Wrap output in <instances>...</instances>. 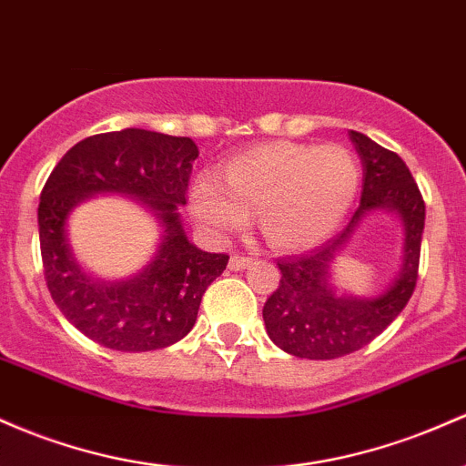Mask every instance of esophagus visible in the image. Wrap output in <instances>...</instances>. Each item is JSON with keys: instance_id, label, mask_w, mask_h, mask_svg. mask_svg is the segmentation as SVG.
<instances>
[{"instance_id": "34e87169", "label": "esophagus", "mask_w": 466, "mask_h": 466, "mask_svg": "<svg viewBox=\"0 0 466 466\" xmlns=\"http://www.w3.org/2000/svg\"><path fill=\"white\" fill-rule=\"evenodd\" d=\"M252 260V257H245V254H232V258H229V269H232V272H238V269L248 268Z\"/></svg>"}]
</instances>
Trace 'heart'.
Returning <instances> with one entry per match:
<instances>
[{
    "instance_id": "obj_1",
    "label": "heart",
    "mask_w": 466,
    "mask_h": 466,
    "mask_svg": "<svg viewBox=\"0 0 466 466\" xmlns=\"http://www.w3.org/2000/svg\"><path fill=\"white\" fill-rule=\"evenodd\" d=\"M358 186L360 170L347 147L276 141L225 163L221 181L198 177L192 212L212 232H228L243 228L252 209L274 248L300 249L339 228Z\"/></svg>"
}]
</instances>
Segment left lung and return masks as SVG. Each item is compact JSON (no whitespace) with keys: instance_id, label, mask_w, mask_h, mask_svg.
Here are the masks:
<instances>
[{"instance_id":"left-lung-1","label":"left lung","mask_w":466,"mask_h":466,"mask_svg":"<svg viewBox=\"0 0 466 466\" xmlns=\"http://www.w3.org/2000/svg\"><path fill=\"white\" fill-rule=\"evenodd\" d=\"M362 161L360 206L334 238L279 260L280 280L263 308V320L274 345L291 356L331 360L370 345L405 309L418 280L424 229V201L411 172L396 152L378 146L370 137L351 130ZM371 208H391L406 228L403 269L392 288L376 299L339 297L329 283V263L349 240L355 225Z\"/></svg>"}]
</instances>
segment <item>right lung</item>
<instances>
[{
    "label": "right lung",
    "mask_w": 466,
    "mask_h": 466,
    "mask_svg": "<svg viewBox=\"0 0 466 466\" xmlns=\"http://www.w3.org/2000/svg\"><path fill=\"white\" fill-rule=\"evenodd\" d=\"M197 157L190 137L127 127L79 141L50 172L37 209L44 279L61 314L90 340L116 351H152L175 345L197 323L203 294L229 260L194 248L178 221ZM96 191L139 196L164 225L156 258L135 279L96 284L72 258L65 218Z\"/></svg>",
    "instance_id": "1"
}]
</instances>
